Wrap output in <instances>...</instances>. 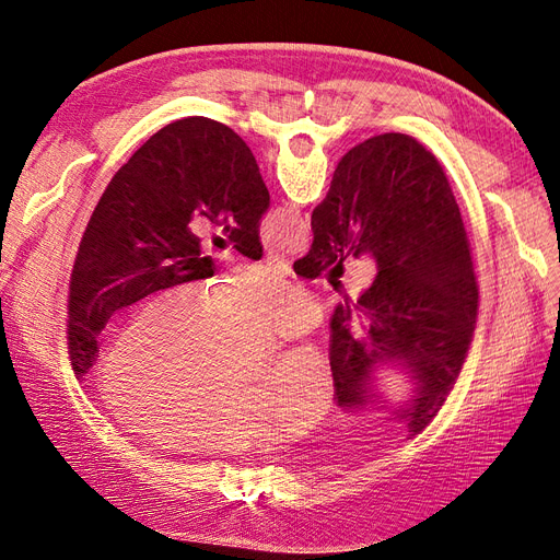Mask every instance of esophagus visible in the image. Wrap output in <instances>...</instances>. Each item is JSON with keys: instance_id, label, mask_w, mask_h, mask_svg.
<instances>
[{"instance_id": "obj_1", "label": "esophagus", "mask_w": 560, "mask_h": 560, "mask_svg": "<svg viewBox=\"0 0 560 560\" xmlns=\"http://www.w3.org/2000/svg\"><path fill=\"white\" fill-rule=\"evenodd\" d=\"M266 266L268 268H276L280 276H290L292 273V264L287 261L284 257H278V254H266Z\"/></svg>"}]
</instances>
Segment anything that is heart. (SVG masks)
Instances as JSON below:
<instances>
[{"mask_svg":"<svg viewBox=\"0 0 560 560\" xmlns=\"http://www.w3.org/2000/svg\"><path fill=\"white\" fill-rule=\"evenodd\" d=\"M311 322V299L273 273L249 276L210 301L198 290L167 292L118 331L100 364V387L132 428L179 448H235L278 422L306 432L334 401L329 362L317 348L282 352L264 385L233 376L247 338L282 341Z\"/></svg>","mask_w":560,"mask_h":560,"instance_id":"1","label":"heart"}]
</instances>
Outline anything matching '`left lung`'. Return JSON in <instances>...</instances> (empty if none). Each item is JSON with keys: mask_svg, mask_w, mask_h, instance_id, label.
<instances>
[{"mask_svg": "<svg viewBox=\"0 0 560 560\" xmlns=\"http://www.w3.org/2000/svg\"><path fill=\"white\" fill-rule=\"evenodd\" d=\"M268 200L257 161L229 126L189 116L151 135L112 177L77 252L67 306L77 378L97 362V338L112 315L214 276L189 231L194 217L210 219L241 254L261 259L257 229Z\"/></svg>", "mask_w": 560, "mask_h": 560, "instance_id": "obj_1", "label": "left lung"}]
</instances>
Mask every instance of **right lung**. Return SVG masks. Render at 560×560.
Returning a JSON list of instances; mask_svg holds the SVG:
<instances>
[{"label":"right lung","mask_w":560,"mask_h":560,"mask_svg":"<svg viewBox=\"0 0 560 560\" xmlns=\"http://www.w3.org/2000/svg\"><path fill=\"white\" fill-rule=\"evenodd\" d=\"M313 245L294 261L317 278L343 254L371 259L376 278L331 317L334 401L343 411L387 409L409 436L442 409L477 322V278L444 167L418 140L383 132L338 161L311 217ZM395 370L410 395L389 402L377 376Z\"/></svg>","instance_id":"1"}]
</instances>
